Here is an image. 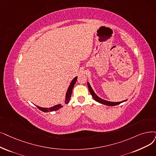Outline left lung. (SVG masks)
I'll use <instances>...</instances> for the list:
<instances>
[{
	"mask_svg": "<svg viewBox=\"0 0 156 156\" xmlns=\"http://www.w3.org/2000/svg\"><path fill=\"white\" fill-rule=\"evenodd\" d=\"M87 85H88V88H89V92H90V93L91 94V95L92 96L94 99L95 101H96L97 102L101 103V104L105 105L110 106H115V105H119V104H120L122 103H124V102H125V101H127V99H126V100H124V101H120V102H111V101H108L103 99H101V98H99V96H98L97 95H96V94L94 92V91L92 89V87L90 86V83H89V82H87Z\"/></svg>",
	"mask_w": 156,
	"mask_h": 156,
	"instance_id": "left-lung-1",
	"label": "left lung"
}]
</instances>
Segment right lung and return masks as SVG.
Returning a JSON list of instances; mask_svg holds the SVG:
<instances>
[{
  "mask_svg": "<svg viewBox=\"0 0 156 156\" xmlns=\"http://www.w3.org/2000/svg\"><path fill=\"white\" fill-rule=\"evenodd\" d=\"M77 78H78V76H76L75 78H74V79H73V80L71 81V82L68 87V89H67V92L66 94V98H65V100H64V102L66 104H67L69 103L70 98L71 97L73 89L74 84H75L76 82ZM36 106L37 107V108H39L40 110H41L43 112H50L57 111V110H59L60 108H61L63 106L61 104H58V105H56L53 106H51L50 108H43V107H40L39 106Z\"/></svg>",
  "mask_w": 156,
  "mask_h": 156,
  "instance_id": "right-lung-1",
  "label": "right lung"
}]
</instances>
